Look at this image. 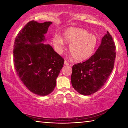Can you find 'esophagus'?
Wrapping results in <instances>:
<instances>
[{"mask_svg": "<svg viewBox=\"0 0 128 128\" xmlns=\"http://www.w3.org/2000/svg\"><path fill=\"white\" fill-rule=\"evenodd\" d=\"M64 64L66 65V66H69V63L68 62H67V61H66V60H65V61H64Z\"/></svg>", "mask_w": 128, "mask_h": 128, "instance_id": "34e87169", "label": "esophagus"}]
</instances>
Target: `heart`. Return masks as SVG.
<instances>
[{
  "mask_svg": "<svg viewBox=\"0 0 128 128\" xmlns=\"http://www.w3.org/2000/svg\"><path fill=\"white\" fill-rule=\"evenodd\" d=\"M63 39L70 43L69 51L76 61L87 60L94 53L98 44V40L94 34L80 28H69L65 30ZM54 46L58 52H62L64 42L59 36L55 35L52 39Z\"/></svg>",
  "mask_w": 128,
  "mask_h": 128,
  "instance_id": "heart-1",
  "label": "heart"
}]
</instances>
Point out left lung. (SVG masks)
Returning a JSON list of instances; mask_svg holds the SVG:
<instances>
[{"label":"left lung","instance_id":"left-lung-1","mask_svg":"<svg viewBox=\"0 0 128 128\" xmlns=\"http://www.w3.org/2000/svg\"><path fill=\"white\" fill-rule=\"evenodd\" d=\"M116 46L109 32L103 36L94 55L86 61L72 67L71 82L80 94H94L104 85L114 69Z\"/></svg>","mask_w":128,"mask_h":128}]
</instances>
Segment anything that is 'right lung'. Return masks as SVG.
Here are the masks:
<instances>
[{
  "mask_svg": "<svg viewBox=\"0 0 128 128\" xmlns=\"http://www.w3.org/2000/svg\"><path fill=\"white\" fill-rule=\"evenodd\" d=\"M51 24L29 21L19 32L14 46L17 75L30 92L41 96L53 92L64 62L50 45L43 43Z\"/></svg>",
  "mask_w": 128,
  "mask_h": 128,
  "instance_id": "1",
  "label": "right lung"
}]
</instances>
